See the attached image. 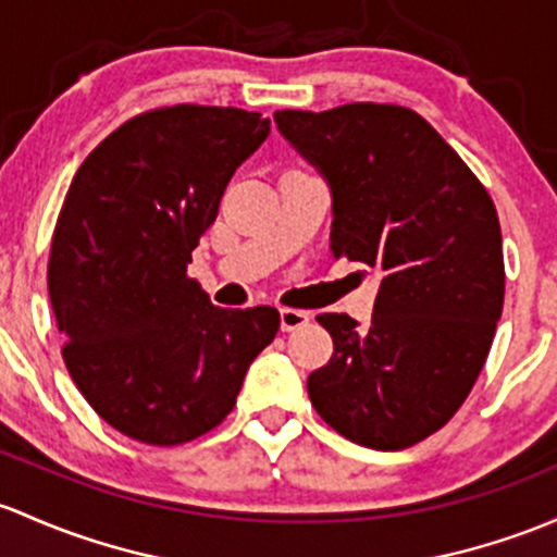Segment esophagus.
<instances>
[{"label": "esophagus", "mask_w": 557, "mask_h": 557, "mask_svg": "<svg viewBox=\"0 0 557 557\" xmlns=\"http://www.w3.org/2000/svg\"><path fill=\"white\" fill-rule=\"evenodd\" d=\"M309 320L312 318H309V312H304V309H280V327H283L285 333L309 325Z\"/></svg>", "instance_id": "1"}]
</instances>
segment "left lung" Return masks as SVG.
Returning <instances> with one entry per match:
<instances>
[{
  "instance_id": "8db88e82",
  "label": "left lung",
  "mask_w": 557,
  "mask_h": 557,
  "mask_svg": "<svg viewBox=\"0 0 557 557\" xmlns=\"http://www.w3.org/2000/svg\"><path fill=\"white\" fill-rule=\"evenodd\" d=\"M274 122L331 189L333 256L379 277L368 325L318 318L333 357L309 373V400L357 446H413L459 411L494 342L505 304L494 202L411 109H283Z\"/></svg>"
}]
</instances>
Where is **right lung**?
Masks as SVG:
<instances>
[{"mask_svg": "<svg viewBox=\"0 0 557 557\" xmlns=\"http://www.w3.org/2000/svg\"><path fill=\"white\" fill-rule=\"evenodd\" d=\"M267 136L259 111H146L69 186L47 263L63 360L98 417L133 441L178 446L221 424L277 333V309L213 307L186 277L226 184Z\"/></svg>", "mask_w": 557, "mask_h": 557, "instance_id": "obj_1", "label": "right lung"}]
</instances>
